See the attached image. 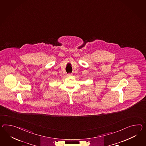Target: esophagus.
Listing matches in <instances>:
<instances>
[{"mask_svg":"<svg viewBox=\"0 0 146 146\" xmlns=\"http://www.w3.org/2000/svg\"><path fill=\"white\" fill-rule=\"evenodd\" d=\"M71 74H70V73H69V74H68L67 75H68V76H71Z\"/></svg>","mask_w":146,"mask_h":146,"instance_id":"1","label":"esophagus"}]
</instances>
